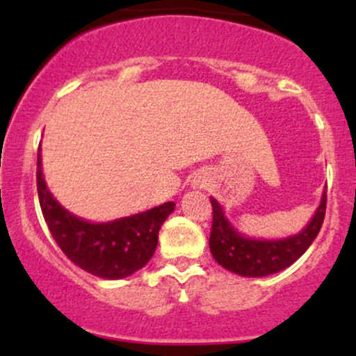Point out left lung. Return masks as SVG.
Segmentation results:
<instances>
[{"label":"left lung","mask_w":356,"mask_h":356,"mask_svg":"<svg viewBox=\"0 0 356 356\" xmlns=\"http://www.w3.org/2000/svg\"><path fill=\"white\" fill-rule=\"evenodd\" d=\"M212 204V227L209 238V249L222 268L236 275L248 277H261L275 275L291 266L305 251L312 246L314 238L320 232L326 212V192L313 219L300 234L277 241L249 239L239 234L224 216L222 207L214 197Z\"/></svg>","instance_id":"left-lung-1"}]
</instances>
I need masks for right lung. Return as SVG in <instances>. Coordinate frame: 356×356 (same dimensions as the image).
<instances>
[{
	"mask_svg": "<svg viewBox=\"0 0 356 356\" xmlns=\"http://www.w3.org/2000/svg\"><path fill=\"white\" fill-rule=\"evenodd\" d=\"M36 165V187L44 222L73 264L104 280H122L149 263L157 248L159 229L174 211V202L112 222H88L70 214L53 199L43 179L40 152Z\"/></svg>",
	"mask_w": 356,
	"mask_h": 356,
	"instance_id": "obj_1",
	"label": "right lung"
}]
</instances>
